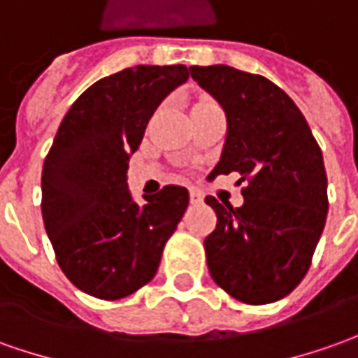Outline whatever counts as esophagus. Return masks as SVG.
Segmentation results:
<instances>
[{
	"instance_id": "1",
	"label": "esophagus",
	"mask_w": 358,
	"mask_h": 358,
	"mask_svg": "<svg viewBox=\"0 0 358 358\" xmlns=\"http://www.w3.org/2000/svg\"><path fill=\"white\" fill-rule=\"evenodd\" d=\"M201 201H203V196L199 194L198 189H189V203H192V206H198Z\"/></svg>"
}]
</instances>
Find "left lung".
<instances>
[{
    "instance_id": "8db88e82",
    "label": "left lung",
    "mask_w": 358,
    "mask_h": 358,
    "mask_svg": "<svg viewBox=\"0 0 358 358\" xmlns=\"http://www.w3.org/2000/svg\"><path fill=\"white\" fill-rule=\"evenodd\" d=\"M189 74L220 101L227 137L210 180L239 172L245 203L221 206L206 237L211 278L250 306L288 296L312 264L327 217V174L322 148L290 96L259 74L237 68L189 66Z\"/></svg>"
}]
</instances>
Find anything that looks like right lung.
I'll return each instance as SVG.
<instances>
[{"label": "right lung", "mask_w": 358, "mask_h": 358, "mask_svg": "<svg viewBox=\"0 0 358 358\" xmlns=\"http://www.w3.org/2000/svg\"><path fill=\"white\" fill-rule=\"evenodd\" d=\"M188 76L184 64H138L97 80L68 109L46 155V235L68 280L94 298L121 300L152 280L188 208L182 186H164L143 206L127 188L148 119Z\"/></svg>", "instance_id": "add662e5"}]
</instances>
